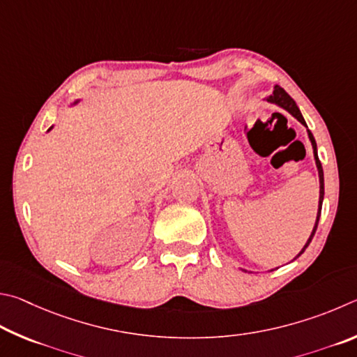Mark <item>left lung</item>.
Wrapping results in <instances>:
<instances>
[{"label": "left lung", "mask_w": 357, "mask_h": 357, "mask_svg": "<svg viewBox=\"0 0 357 357\" xmlns=\"http://www.w3.org/2000/svg\"><path fill=\"white\" fill-rule=\"evenodd\" d=\"M266 102L268 103H273V105H278V106H280V108H284L285 111H289L290 114L295 117V119H298L299 122H301L305 128H307V123H305V121H304V117H303V114H301V111H299V108L296 106V103H295V100H293L289 93H287L282 87L280 86H274V89H273V93L270 97L266 98ZM307 135H309V139H310V142H312V149H314V158H315V165H317V169H318V178H320V199H318V211H317V221H315V226H314V229H312V234H310V236H309V240L305 241V245H304V248L301 249V251H299V254L296 255L295 259H298L299 255H301L305 249H307V246L310 245V241H312V238H314V235H315V232H317V227H318V221H320V215H321V205H323V197H324V177H323V167H321V162H320V160H318V152H317V142H315V137H314V135H312V131L307 128ZM293 259V260H295ZM243 271H246V270H243Z\"/></svg>", "instance_id": "8db88e82"}]
</instances>
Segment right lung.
Returning <instances> with one entry per match:
<instances>
[{
	"label": "right lung",
	"instance_id": "right-lung-1",
	"mask_svg": "<svg viewBox=\"0 0 357 357\" xmlns=\"http://www.w3.org/2000/svg\"><path fill=\"white\" fill-rule=\"evenodd\" d=\"M78 102H79V100H75V102H73V103H72V105H77V103H78ZM52 128H53V127H50V128H48V131H50V130H52Z\"/></svg>",
	"mask_w": 357,
	"mask_h": 357
}]
</instances>
